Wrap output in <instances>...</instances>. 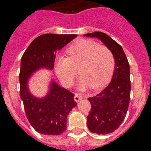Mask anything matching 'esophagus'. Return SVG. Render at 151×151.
Listing matches in <instances>:
<instances>
[{
	"instance_id": "1",
	"label": "esophagus",
	"mask_w": 151,
	"mask_h": 151,
	"mask_svg": "<svg viewBox=\"0 0 151 151\" xmlns=\"http://www.w3.org/2000/svg\"><path fill=\"white\" fill-rule=\"evenodd\" d=\"M82 99V96L81 95V94H78V93H76V94H75V96H74L75 101L78 102V101H81Z\"/></svg>"
}]
</instances>
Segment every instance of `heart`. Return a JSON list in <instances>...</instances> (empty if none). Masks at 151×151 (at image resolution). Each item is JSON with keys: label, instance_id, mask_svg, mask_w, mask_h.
Here are the masks:
<instances>
[{"label": "heart", "instance_id": "obj_1", "mask_svg": "<svg viewBox=\"0 0 151 151\" xmlns=\"http://www.w3.org/2000/svg\"><path fill=\"white\" fill-rule=\"evenodd\" d=\"M66 57H57L55 71L60 80L66 86L73 83L78 76V69L82 78L78 82L81 89L90 87L99 90L110 81L115 67V59L110 49L96 41L81 39L69 46Z\"/></svg>", "mask_w": 151, "mask_h": 151}]
</instances>
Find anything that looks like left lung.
Listing matches in <instances>:
<instances>
[{
  "label": "left lung",
  "instance_id": "8db88e82",
  "mask_svg": "<svg viewBox=\"0 0 151 151\" xmlns=\"http://www.w3.org/2000/svg\"><path fill=\"white\" fill-rule=\"evenodd\" d=\"M101 40L115 58L111 82L101 93L88 98L91 109L87 116L88 128L92 133L106 134L113 132L122 123L130 101V69L122 46L101 32L85 34Z\"/></svg>",
  "mask_w": 151,
  "mask_h": 151
}]
</instances>
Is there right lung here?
Returning <instances> with one entry per match:
<instances>
[{"instance_id": "right-lung-1", "label": "right lung", "mask_w": 151, "mask_h": 151, "mask_svg": "<svg viewBox=\"0 0 151 151\" xmlns=\"http://www.w3.org/2000/svg\"><path fill=\"white\" fill-rule=\"evenodd\" d=\"M77 35L44 34L29 45L21 59L19 72V95L23 102L26 116L31 125L38 133L59 135L66 129L67 116L76 106L74 94L53 81L48 94L38 99L29 91L27 82L30 76L41 67L52 69L56 53Z\"/></svg>"}]
</instances>
